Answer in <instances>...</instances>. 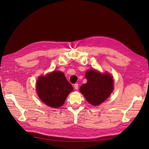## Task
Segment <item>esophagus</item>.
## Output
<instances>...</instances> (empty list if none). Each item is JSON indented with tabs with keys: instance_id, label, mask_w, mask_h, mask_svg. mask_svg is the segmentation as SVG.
Instances as JSON below:
<instances>
[{
	"instance_id": "1",
	"label": "esophagus",
	"mask_w": 149,
	"mask_h": 149,
	"mask_svg": "<svg viewBox=\"0 0 149 149\" xmlns=\"http://www.w3.org/2000/svg\"><path fill=\"white\" fill-rule=\"evenodd\" d=\"M78 86H79L78 83H76V84H74V88H75V89L77 90V89H78Z\"/></svg>"
}]
</instances>
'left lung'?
I'll list each match as a JSON object with an SVG mask.
<instances>
[{"label":"left lung","mask_w":149,"mask_h":149,"mask_svg":"<svg viewBox=\"0 0 149 149\" xmlns=\"http://www.w3.org/2000/svg\"><path fill=\"white\" fill-rule=\"evenodd\" d=\"M85 76L87 83L80 87L79 91L89 104L100 105L113 91V78L109 73H101L95 70H88Z\"/></svg>","instance_id":"left-lung-1"}]
</instances>
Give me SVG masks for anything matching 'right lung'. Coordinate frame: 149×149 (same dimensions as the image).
I'll return each mask as SVG.
<instances>
[{
    "instance_id": "obj_1",
    "label": "right lung",
    "mask_w": 149,
    "mask_h": 149,
    "mask_svg": "<svg viewBox=\"0 0 149 149\" xmlns=\"http://www.w3.org/2000/svg\"><path fill=\"white\" fill-rule=\"evenodd\" d=\"M36 89L38 97L46 105L58 108L65 103L73 88L63 73L53 71L46 76H40L36 84Z\"/></svg>"
}]
</instances>
